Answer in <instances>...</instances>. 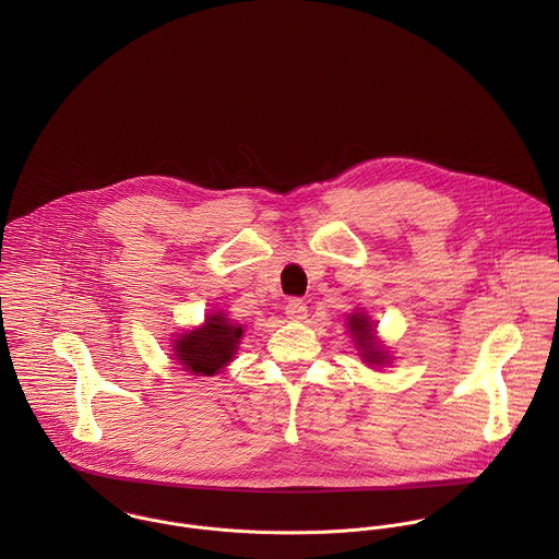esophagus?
<instances>
[{"label": "esophagus", "mask_w": 559, "mask_h": 559, "mask_svg": "<svg viewBox=\"0 0 559 559\" xmlns=\"http://www.w3.org/2000/svg\"><path fill=\"white\" fill-rule=\"evenodd\" d=\"M284 310L290 320H304L308 317V306L301 299H290Z\"/></svg>", "instance_id": "34e87169"}]
</instances>
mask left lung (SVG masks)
<instances>
[{
	"mask_svg": "<svg viewBox=\"0 0 559 559\" xmlns=\"http://www.w3.org/2000/svg\"><path fill=\"white\" fill-rule=\"evenodd\" d=\"M348 331L353 335V342L359 350V357L368 364V366H383L390 364V355L388 350L377 342L374 337V322L366 312H353L348 317Z\"/></svg>",
	"mask_w": 559,
	"mask_h": 559,
	"instance_id": "1",
	"label": "left lung"
}]
</instances>
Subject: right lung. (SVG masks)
<instances>
[{
  "label": "right lung",
  "instance_id": "right-lung-1",
  "mask_svg": "<svg viewBox=\"0 0 559 559\" xmlns=\"http://www.w3.org/2000/svg\"><path fill=\"white\" fill-rule=\"evenodd\" d=\"M240 335V324L230 322L224 312H215L206 317L202 326L180 333L174 340V357L182 370L195 377H215L235 359Z\"/></svg>",
  "mask_w": 559,
  "mask_h": 559
}]
</instances>
